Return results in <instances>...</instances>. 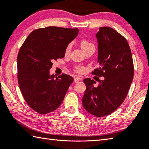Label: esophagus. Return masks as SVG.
I'll return each mask as SVG.
<instances>
[{"label":"esophagus","instance_id":"1","mask_svg":"<svg viewBox=\"0 0 149 149\" xmlns=\"http://www.w3.org/2000/svg\"><path fill=\"white\" fill-rule=\"evenodd\" d=\"M80 80H82V78L76 77V78H74V82L75 83H77V82H79V81H80Z\"/></svg>","mask_w":149,"mask_h":149}]
</instances>
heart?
<instances>
[{
    "label": "heart",
    "mask_w": 149,
    "mask_h": 149,
    "mask_svg": "<svg viewBox=\"0 0 149 149\" xmlns=\"http://www.w3.org/2000/svg\"><path fill=\"white\" fill-rule=\"evenodd\" d=\"M80 44L81 48L83 49L84 52H86V50H88L89 48H91V47H94L93 44L91 42L86 40V39H83V40H81L80 42ZM71 50V44H68L65 49V55L68 56L70 54ZM85 70H86L85 67L81 65H78L74 67V71L78 72V73H82V72L85 71Z\"/></svg>",
    "instance_id": "1"
}]
</instances>
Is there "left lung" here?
I'll use <instances>...</instances> for the list:
<instances>
[{
    "mask_svg": "<svg viewBox=\"0 0 149 149\" xmlns=\"http://www.w3.org/2000/svg\"><path fill=\"white\" fill-rule=\"evenodd\" d=\"M99 67L92 73L103 77L97 87L91 78L84 82L86 90L82 98L84 109L100 117L106 116L122 104L134 78V63L127 40L110 27H100L97 33Z\"/></svg>",
    "mask_w": 149,
    "mask_h": 149,
    "instance_id": "1",
    "label": "left lung"
}]
</instances>
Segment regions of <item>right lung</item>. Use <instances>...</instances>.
<instances>
[{
	"label": "right lung",
	"instance_id": "add662e5",
	"mask_svg": "<svg viewBox=\"0 0 149 149\" xmlns=\"http://www.w3.org/2000/svg\"><path fill=\"white\" fill-rule=\"evenodd\" d=\"M78 29L48 26L32 31L19 50L17 78L22 96L41 114L56 109L62 103L72 77L50 75L53 61L63 58L67 45L77 37Z\"/></svg>",
	"mask_w": 149,
	"mask_h": 149
}]
</instances>
